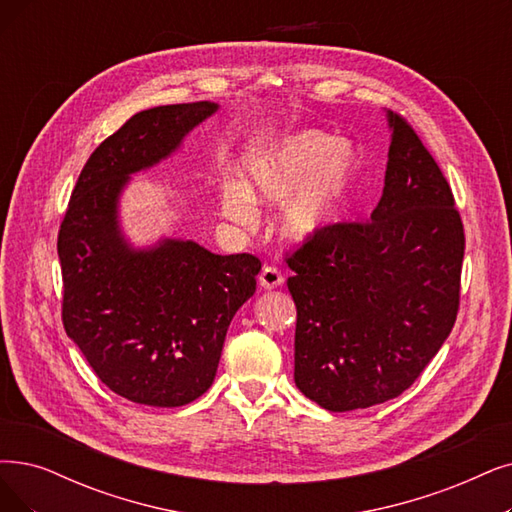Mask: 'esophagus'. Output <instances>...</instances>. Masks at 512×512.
I'll return each mask as SVG.
<instances>
[{"label":"esophagus","mask_w":512,"mask_h":512,"mask_svg":"<svg viewBox=\"0 0 512 512\" xmlns=\"http://www.w3.org/2000/svg\"><path fill=\"white\" fill-rule=\"evenodd\" d=\"M258 283L262 290H275L283 283V277L275 267H262V271L258 275Z\"/></svg>","instance_id":"obj_1"}]
</instances>
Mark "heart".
Here are the masks:
<instances>
[{"mask_svg":"<svg viewBox=\"0 0 512 512\" xmlns=\"http://www.w3.org/2000/svg\"><path fill=\"white\" fill-rule=\"evenodd\" d=\"M361 155L349 140L321 130H296L258 149L243 163V182L224 180L222 214L252 227L260 206L283 210L279 229L290 243H311L342 220L351 206Z\"/></svg>","mask_w":512,"mask_h":512,"instance_id":"b5f03b06","label":"heart"}]
</instances>
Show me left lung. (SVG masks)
<instances>
[{"mask_svg": "<svg viewBox=\"0 0 512 512\" xmlns=\"http://www.w3.org/2000/svg\"><path fill=\"white\" fill-rule=\"evenodd\" d=\"M372 222L336 224L288 258L296 304L294 382L323 410L399 397L452 332L464 258L454 195L403 117Z\"/></svg>", "mask_w": 512, "mask_h": 512, "instance_id": "1", "label": "left lung"}]
</instances>
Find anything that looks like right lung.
<instances>
[{
  "label": "right lung",
  "instance_id": "right-lung-1",
  "mask_svg": "<svg viewBox=\"0 0 512 512\" xmlns=\"http://www.w3.org/2000/svg\"><path fill=\"white\" fill-rule=\"evenodd\" d=\"M218 102L132 115L90 155L58 233L63 323L113 393L180 407L208 391L231 319L254 296L260 260L220 256L193 239L134 245L119 220L132 176L172 157Z\"/></svg>",
  "mask_w": 512,
  "mask_h": 512
}]
</instances>
